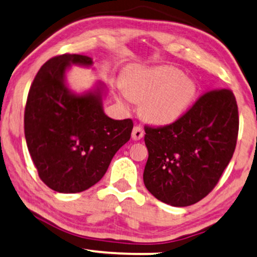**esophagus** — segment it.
Returning a JSON list of instances; mask_svg holds the SVG:
<instances>
[{
	"mask_svg": "<svg viewBox=\"0 0 257 257\" xmlns=\"http://www.w3.org/2000/svg\"><path fill=\"white\" fill-rule=\"evenodd\" d=\"M145 135V132L144 129H142V126L140 125H136L134 126V129H133V133H132V138L134 140H141L144 138Z\"/></svg>",
	"mask_w": 257,
	"mask_h": 257,
	"instance_id": "obj_1",
	"label": "esophagus"
}]
</instances>
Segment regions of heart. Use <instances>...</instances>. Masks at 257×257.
<instances>
[{"instance_id": "b5f03b06", "label": "heart", "mask_w": 257, "mask_h": 257, "mask_svg": "<svg viewBox=\"0 0 257 257\" xmlns=\"http://www.w3.org/2000/svg\"><path fill=\"white\" fill-rule=\"evenodd\" d=\"M125 92L133 99L144 100L142 112L149 121L166 124L188 109L196 85L174 67L134 69L125 79Z\"/></svg>"}]
</instances>
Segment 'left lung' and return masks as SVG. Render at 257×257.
Here are the masks:
<instances>
[{
    "label": "left lung",
    "instance_id": "8db88e82",
    "mask_svg": "<svg viewBox=\"0 0 257 257\" xmlns=\"http://www.w3.org/2000/svg\"><path fill=\"white\" fill-rule=\"evenodd\" d=\"M238 125V108L229 89L206 91L173 123L145 125V186L168 205L198 203L231 160Z\"/></svg>",
    "mask_w": 257,
    "mask_h": 257
}]
</instances>
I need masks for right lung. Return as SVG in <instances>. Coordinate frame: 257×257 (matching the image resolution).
<instances>
[{"mask_svg": "<svg viewBox=\"0 0 257 257\" xmlns=\"http://www.w3.org/2000/svg\"><path fill=\"white\" fill-rule=\"evenodd\" d=\"M71 64L90 57L65 53L41 66L25 108V138L39 178L53 191L77 193L102 179L116 152L131 139V118L112 119L102 108V86L78 96L65 86Z\"/></svg>", "mask_w": 257, "mask_h": 257, "instance_id": "obj_1", "label": "right lung"}]
</instances>
